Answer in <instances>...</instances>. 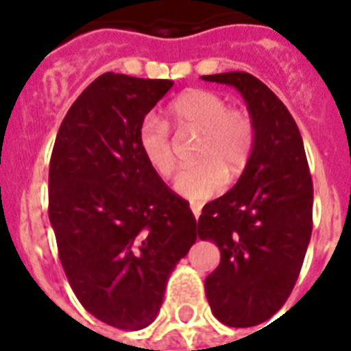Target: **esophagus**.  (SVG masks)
<instances>
[{
  "mask_svg": "<svg viewBox=\"0 0 351 351\" xmlns=\"http://www.w3.org/2000/svg\"><path fill=\"white\" fill-rule=\"evenodd\" d=\"M191 211L193 215H195V219H198L200 213H202V206H200V204H191Z\"/></svg>",
  "mask_w": 351,
  "mask_h": 351,
  "instance_id": "1",
  "label": "esophagus"
}]
</instances>
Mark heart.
Listing matches in <instances>:
<instances>
[{
    "label": "heart",
    "instance_id": "b5f03b06",
    "mask_svg": "<svg viewBox=\"0 0 351 351\" xmlns=\"http://www.w3.org/2000/svg\"><path fill=\"white\" fill-rule=\"evenodd\" d=\"M176 131H198L197 164L182 169L175 191L191 202H204L224 187L230 175L244 169L255 143L253 120L242 109H230L226 98L206 89L182 93L167 109ZM138 147L154 175L167 178L176 158L169 127L154 114H145L138 125Z\"/></svg>",
    "mask_w": 351,
    "mask_h": 351
}]
</instances>
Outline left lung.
I'll use <instances>...</instances> for the list:
<instances>
[{"mask_svg":"<svg viewBox=\"0 0 351 351\" xmlns=\"http://www.w3.org/2000/svg\"><path fill=\"white\" fill-rule=\"evenodd\" d=\"M202 80L239 90L255 125L239 182L198 219V237L220 250L206 295L220 322L256 326L282 308L304 262L313 215L310 167L299 127L267 85L247 73Z\"/></svg>","mask_w":351,"mask_h":351,"instance_id":"8db88e82","label":"left lung"}]
</instances>
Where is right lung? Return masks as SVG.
<instances>
[{"mask_svg": "<svg viewBox=\"0 0 351 351\" xmlns=\"http://www.w3.org/2000/svg\"><path fill=\"white\" fill-rule=\"evenodd\" d=\"M171 80L101 74L63 118L49 167L58 255L85 310L120 330L158 315L171 271L197 240L189 204L138 147L142 118Z\"/></svg>", "mask_w": 351, "mask_h": 351, "instance_id": "obj_1", "label": "right lung"}]
</instances>
